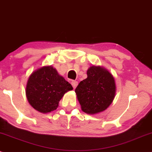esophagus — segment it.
Here are the masks:
<instances>
[{
  "label": "esophagus",
  "instance_id": "esophagus-1",
  "mask_svg": "<svg viewBox=\"0 0 152 152\" xmlns=\"http://www.w3.org/2000/svg\"><path fill=\"white\" fill-rule=\"evenodd\" d=\"M71 85H72V86L74 88H76V86H78V81H73L72 82H71Z\"/></svg>",
  "mask_w": 152,
  "mask_h": 152
}]
</instances>
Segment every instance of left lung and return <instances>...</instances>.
<instances>
[{"mask_svg": "<svg viewBox=\"0 0 152 152\" xmlns=\"http://www.w3.org/2000/svg\"><path fill=\"white\" fill-rule=\"evenodd\" d=\"M87 76L75 89L82 110L88 114L103 112L115 98L114 78L108 71L96 66L88 69Z\"/></svg>", "mask_w": 152, "mask_h": 152, "instance_id": "8db88e82", "label": "left lung"}]
</instances>
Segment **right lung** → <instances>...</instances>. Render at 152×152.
I'll use <instances>...</instances> for the list:
<instances>
[{
    "instance_id": "right-lung-1",
    "label": "right lung",
    "mask_w": 152,
    "mask_h": 152,
    "mask_svg": "<svg viewBox=\"0 0 152 152\" xmlns=\"http://www.w3.org/2000/svg\"><path fill=\"white\" fill-rule=\"evenodd\" d=\"M73 90L72 86L59 76L52 66L34 71L28 78L26 96L28 102L40 113H47L58 107L65 93Z\"/></svg>"
}]
</instances>
